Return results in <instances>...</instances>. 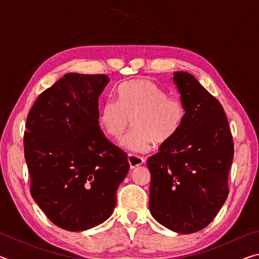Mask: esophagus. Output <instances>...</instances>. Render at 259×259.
<instances>
[{
  "mask_svg": "<svg viewBox=\"0 0 259 259\" xmlns=\"http://www.w3.org/2000/svg\"><path fill=\"white\" fill-rule=\"evenodd\" d=\"M128 162H129V165L131 169L136 168L137 165H140L144 162L143 157H139L137 155H133V154H129L128 155Z\"/></svg>",
  "mask_w": 259,
  "mask_h": 259,
  "instance_id": "1",
  "label": "esophagus"
}]
</instances>
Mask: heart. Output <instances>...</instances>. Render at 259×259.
<instances>
[{
  "instance_id": "b5f03b06",
  "label": "heart",
  "mask_w": 259,
  "mask_h": 259,
  "mask_svg": "<svg viewBox=\"0 0 259 259\" xmlns=\"http://www.w3.org/2000/svg\"><path fill=\"white\" fill-rule=\"evenodd\" d=\"M186 107L181 99L168 97V93L151 80L126 81L117 88V102L108 99L99 108L98 122L105 134L119 139L130 128L135 130L123 139L122 146L135 153H146L153 143L168 144L181 129Z\"/></svg>"
}]
</instances>
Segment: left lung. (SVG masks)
<instances>
[{
  "label": "left lung",
  "mask_w": 259,
  "mask_h": 259,
  "mask_svg": "<svg viewBox=\"0 0 259 259\" xmlns=\"http://www.w3.org/2000/svg\"><path fill=\"white\" fill-rule=\"evenodd\" d=\"M174 81L186 117L147 160L150 210L160 224L188 234L208 226L226 201L234 145L222 104L190 73L176 72Z\"/></svg>",
  "instance_id": "1"
}]
</instances>
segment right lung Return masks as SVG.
Here are the masks:
<instances>
[{
  "mask_svg": "<svg viewBox=\"0 0 259 259\" xmlns=\"http://www.w3.org/2000/svg\"><path fill=\"white\" fill-rule=\"evenodd\" d=\"M109 78L68 73L38 96L28 113L24 153L30 194L61 229L102 224L129 170L126 153L105 137L98 98Z\"/></svg>",
  "mask_w": 259,
  "mask_h": 259,
  "instance_id": "add662e5",
  "label": "right lung"
}]
</instances>
